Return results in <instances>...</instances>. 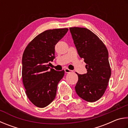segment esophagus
I'll use <instances>...</instances> for the list:
<instances>
[{
  "instance_id": "esophagus-1",
  "label": "esophagus",
  "mask_w": 128,
  "mask_h": 128,
  "mask_svg": "<svg viewBox=\"0 0 128 128\" xmlns=\"http://www.w3.org/2000/svg\"><path fill=\"white\" fill-rule=\"evenodd\" d=\"M64 71H65V72H66V73H70V72H72V70H70V69H68V68L64 69Z\"/></svg>"
}]
</instances>
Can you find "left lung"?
Segmentation results:
<instances>
[{
  "instance_id": "left-lung-1",
  "label": "left lung",
  "mask_w": 128,
  "mask_h": 128,
  "mask_svg": "<svg viewBox=\"0 0 128 128\" xmlns=\"http://www.w3.org/2000/svg\"><path fill=\"white\" fill-rule=\"evenodd\" d=\"M75 46L80 58L86 63L87 73L78 76L76 92L86 101H97L104 94L111 75L108 53L95 34L84 28H70Z\"/></svg>"
}]
</instances>
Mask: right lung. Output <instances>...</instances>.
Returning <instances> with one entry per match:
<instances>
[{"label":"right lung","mask_w":128,"mask_h":128,"mask_svg":"<svg viewBox=\"0 0 128 128\" xmlns=\"http://www.w3.org/2000/svg\"><path fill=\"white\" fill-rule=\"evenodd\" d=\"M68 28L48 30L37 35L27 46L22 56V78L29 100L40 108L49 104L56 97L57 85L64 71L49 70L48 63L55 58V46Z\"/></svg>","instance_id":"add662e5"}]
</instances>
